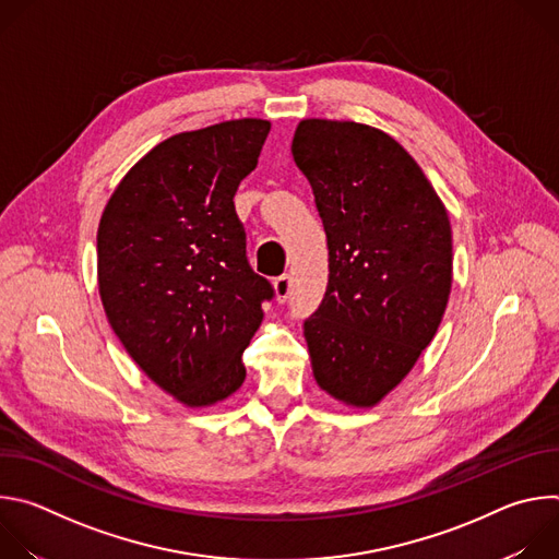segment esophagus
<instances>
[{"label":"esophagus","instance_id":"34e87169","mask_svg":"<svg viewBox=\"0 0 559 559\" xmlns=\"http://www.w3.org/2000/svg\"><path fill=\"white\" fill-rule=\"evenodd\" d=\"M274 292H276V300L285 302L292 294V276L289 274H281L274 278Z\"/></svg>","mask_w":559,"mask_h":559}]
</instances>
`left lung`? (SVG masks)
<instances>
[{
  "label": "left lung",
  "instance_id": "1",
  "mask_svg": "<svg viewBox=\"0 0 559 559\" xmlns=\"http://www.w3.org/2000/svg\"><path fill=\"white\" fill-rule=\"evenodd\" d=\"M323 218L330 281L302 323L313 378L373 407L433 341L453 248L449 214L412 154L378 128L302 119L292 141Z\"/></svg>",
  "mask_w": 559,
  "mask_h": 559
}]
</instances>
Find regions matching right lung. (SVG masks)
I'll use <instances>...</instances> for the list:
<instances>
[{
    "instance_id": "1",
    "label": "right lung",
    "mask_w": 559,
    "mask_h": 559,
    "mask_svg": "<svg viewBox=\"0 0 559 559\" xmlns=\"http://www.w3.org/2000/svg\"><path fill=\"white\" fill-rule=\"evenodd\" d=\"M270 121L234 119L154 145L112 192L97 231L108 323L143 373L188 407L246 380L243 352L274 296L246 254L234 194Z\"/></svg>"
}]
</instances>
